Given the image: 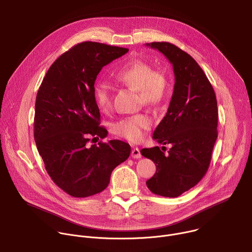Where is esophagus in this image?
<instances>
[{
    "label": "esophagus",
    "instance_id": "34e87169",
    "mask_svg": "<svg viewBox=\"0 0 252 252\" xmlns=\"http://www.w3.org/2000/svg\"><path fill=\"white\" fill-rule=\"evenodd\" d=\"M131 158H141V154L137 148H133L131 150Z\"/></svg>",
    "mask_w": 252,
    "mask_h": 252
}]
</instances>
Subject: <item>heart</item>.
<instances>
[{
	"label": "heart",
	"instance_id": "1",
	"mask_svg": "<svg viewBox=\"0 0 252 252\" xmlns=\"http://www.w3.org/2000/svg\"><path fill=\"white\" fill-rule=\"evenodd\" d=\"M115 79L136 91L140 95V101L148 105L158 104L166 95L169 82L167 76L161 70L142 60H130L115 74ZM94 98L96 105L103 112L109 111L112 105L111 88L103 81L94 86ZM152 120L145 114L126 117L114 126V132L129 141L136 142L142 137L143 130L150 128Z\"/></svg>",
	"mask_w": 252,
	"mask_h": 252
}]
</instances>
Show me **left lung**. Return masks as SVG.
<instances>
[{
	"instance_id": "left-lung-1",
	"label": "left lung",
	"mask_w": 252,
	"mask_h": 252,
	"mask_svg": "<svg viewBox=\"0 0 252 252\" xmlns=\"http://www.w3.org/2000/svg\"><path fill=\"white\" fill-rule=\"evenodd\" d=\"M147 47L158 50L173 67L170 103L153 135L158 143H170L171 148L167 154L158 147L142 149L140 154L157 165V172L147 181L149 189L176 197L196 186L208 169L218 138V101L204 71L188 53L166 42Z\"/></svg>"
}]
</instances>
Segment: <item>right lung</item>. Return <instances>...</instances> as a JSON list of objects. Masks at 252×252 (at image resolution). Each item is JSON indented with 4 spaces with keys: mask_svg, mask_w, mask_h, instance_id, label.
<instances>
[{
    "mask_svg": "<svg viewBox=\"0 0 252 252\" xmlns=\"http://www.w3.org/2000/svg\"><path fill=\"white\" fill-rule=\"evenodd\" d=\"M128 49L84 42L60 56L42 82L35 98L33 136L53 182L74 197L96 194L110 184L112 171L130 155L128 143L103 138L94 86L102 66ZM93 138V139H94Z\"/></svg>",
    "mask_w": 252,
    "mask_h": 252,
    "instance_id": "right-lung-1",
    "label": "right lung"
}]
</instances>
